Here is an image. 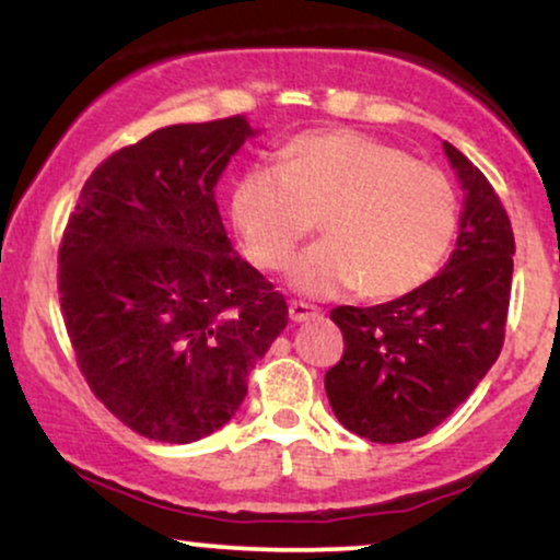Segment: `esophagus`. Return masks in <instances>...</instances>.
Segmentation results:
<instances>
[{
    "mask_svg": "<svg viewBox=\"0 0 560 560\" xmlns=\"http://www.w3.org/2000/svg\"><path fill=\"white\" fill-rule=\"evenodd\" d=\"M288 314H291V322H295V324L316 319V316H319V312H316L314 306H308V303H303V301H291V306H288Z\"/></svg>",
    "mask_w": 560,
    "mask_h": 560,
    "instance_id": "34e87169",
    "label": "esophagus"
}]
</instances>
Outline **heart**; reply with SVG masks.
Listing matches in <instances>:
<instances>
[{"label":"heart","instance_id":"1","mask_svg":"<svg viewBox=\"0 0 560 560\" xmlns=\"http://www.w3.org/2000/svg\"><path fill=\"white\" fill-rule=\"evenodd\" d=\"M248 259L280 269L314 231L327 238L291 265L295 291L327 299L361 285L374 299H397L436 272L457 228V199L433 165L374 137L337 129L301 135L285 163H257L231 195Z\"/></svg>","mask_w":560,"mask_h":560}]
</instances>
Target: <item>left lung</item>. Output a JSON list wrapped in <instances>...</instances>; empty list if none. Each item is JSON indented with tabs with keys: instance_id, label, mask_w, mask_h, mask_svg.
<instances>
[{
	"instance_id": "obj_1",
	"label": "left lung",
	"mask_w": 560,
	"mask_h": 560,
	"mask_svg": "<svg viewBox=\"0 0 560 560\" xmlns=\"http://www.w3.org/2000/svg\"><path fill=\"white\" fill-rule=\"evenodd\" d=\"M465 202L446 267L378 306H337L345 353L324 376L348 431L402 444L425 436L472 395L501 353L514 272V233L488 178L444 142Z\"/></svg>"
}]
</instances>
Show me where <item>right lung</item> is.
I'll return each mask as SVG.
<instances>
[{
  "mask_svg": "<svg viewBox=\"0 0 560 560\" xmlns=\"http://www.w3.org/2000/svg\"><path fill=\"white\" fill-rule=\"evenodd\" d=\"M257 129L171 124L106 158L59 248V301L82 376L124 425L199 441L238 412L285 299L228 238L215 186Z\"/></svg>",
  "mask_w": 560,
  "mask_h": 560,
  "instance_id": "add662e5",
  "label": "right lung"
}]
</instances>
